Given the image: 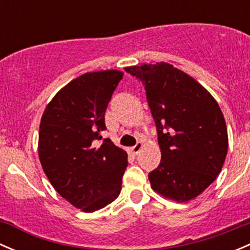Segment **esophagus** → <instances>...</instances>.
<instances>
[{"mask_svg": "<svg viewBox=\"0 0 250 250\" xmlns=\"http://www.w3.org/2000/svg\"><path fill=\"white\" fill-rule=\"evenodd\" d=\"M141 147H143V143H140V141H139V143L135 144L133 147H130V151H132L134 155H138V153H139V151L141 150Z\"/></svg>", "mask_w": 250, "mask_h": 250, "instance_id": "esophagus-1", "label": "esophagus"}]
</instances>
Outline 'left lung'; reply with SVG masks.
I'll use <instances>...</instances> for the list:
<instances>
[{"mask_svg": "<svg viewBox=\"0 0 250 250\" xmlns=\"http://www.w3.org/2000/svg\"><path fill=\"white\" fill-rule=\"evenodd\" d=\"M143 82L157 128L161 163L148 174L153 191L176 202L203 192L221 172L229 138L216 100L168 62L125 67Z\"/></svg>", "mask_w": 250, "mask_h": 250, "instance_id": "1", "label": "left lung"}]
</instances>
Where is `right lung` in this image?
<instances>
[{"mask_svg":"<svg viewBox=\"0 0 250 250\" xmlns=\"http://www.w3.org/2000/svg\"><path fill=\"white\" fill-rule=\"evenodd\" d=\"M122 77V71L105 70L75 78L50 100L40 123L39 157L48 180L87 213L118 197L128 166L127 152L100 135Z\"/></svg>","mask_w":250,"mask_h":250,"instance_id":"add662e5","label":"right lung"}]
</instances>
